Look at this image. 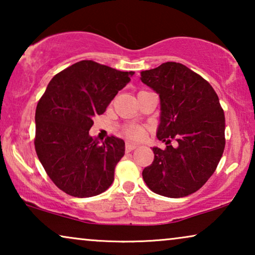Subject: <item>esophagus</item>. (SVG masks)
Masks as SVG:
<instances>
[{
	"mask_svg": "<svg viewBox=\"0 0 255 255\" xmlns=\"http://www.w3.org/2000/svg\"><path fill=\"white\" fill-rule=\"evenodd\" d=\"M134 148H137V144H133V142H127V144H125V149H127V152L133 151Z\"/></svg>",
	"mask_w": 255,
	"mask_h": 255,
	"instance_id": "obj_1",
	"label": "esophagus"
}]
</instances>
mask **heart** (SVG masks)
Masks as SVG:
<instances>
[{"mask_svg":"<svg viewBox=\"0 0 255 255\" xmlns=\"http://www.w3.org/2000/svg\"><path fill=\"white\" fill-rule=\"evenodd\" d=\"M125 133L131 139H140L144 135V128L139 125H128L125 128Z\"/></svg>","mask_w":255,"mask_h":255,"instance_id":"1","label":"heart"}]
</instances>
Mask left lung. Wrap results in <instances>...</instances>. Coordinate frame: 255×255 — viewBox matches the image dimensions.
Instances as JSON below:
<instances>
[{"label":"left lung","mask_w":255,"mask_h":255,"mask_svg":"<svg viewBox=\"0 0 255 255\" xmlns=\"http://www.w3.org/2000/svg\"><path fill=\"white\" fill-rule=\"evenodd\" d=\"M141 82L160 97L154 160L142 170L153 193L170 198L195 193L217 168L225 147V116L217 94L201 75L179 62L142 71ZM175 138L177 145H170Z\"/></svg>","instance_id":"left-lung-1"}]
</instances>
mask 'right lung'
Segmentation results:
<instances>
[{
	"label": "right lung",
	"mask_w": 255,
	"mask_h": 255,
	"mask_svg": "<svg viewBox=\"0 0 255 255\" xmlns=\"http://www.w3.org/2000/svg\"><path fill=\"white\" fill-rule=\"evenodd\" d=\"M133 74L82 60L48 83L37 104L34 147L47 175L66 194L96 196L113 183L125 142L114 135L100 142L89 130Z\"/></svg>",
	"instance_id": "obj_1"
}]
</instances>
